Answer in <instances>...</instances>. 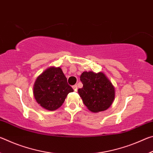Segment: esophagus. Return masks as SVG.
Listing matches in <instances>:
<instances>
[{
    "mask_svg": "<svg viewBox=\"0 0 153 153\" xmlns=\"http://www.w3.org/2000/svg\"><path fill=\"white\" fill-rule=\"evenodd\" d=\"M73 89L75 90V91H77V85H74V86H73Z\"/></svg>",
    "mask_w": 153,
    "mask_h": 153,
    "instance_id": "1",
    "label": "esophagus"
}]
</instances>
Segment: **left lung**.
Returning a JSON list of instances; mask_svg holds the SVG:
<instances>
[{"instance_id": "8db88e82", "label": "left lung", "mask_w": 153, "mask_h": 153, "mask_svg": "<svg viewBox=\"0 0 153 153\" xmlns=\"http://www.w3.org/2000/svg\"><path fill=\"white\" fill-rule=\"evenodd\" d=\"M83 87L78 94L89 111L98 113L108 109L115 97V87L103 72L84 71L80 76Z\"/></svg>"}]
</instances>
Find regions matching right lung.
<instances>
[{
  "label": "right lung",
  "mask_w": 153,
  "mask_h": 153,
  "mask_svg": "<svg viewBox=\"0 0 153 153\" xmlns=\"http://www.w3.org/2000/svg\"><path fill=\"white\" fill-rule=\"evenodd\" d=\"M74 92L60 67H50L36 78L33 93L36 102L48 111H55L63 105L67 94Z\"/></svg>",
  "instance_id": "obj_1"
}]
</instances>
